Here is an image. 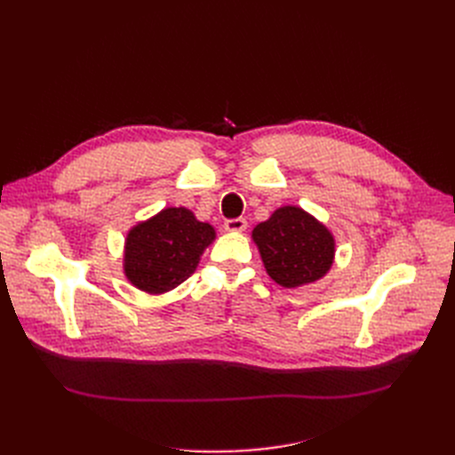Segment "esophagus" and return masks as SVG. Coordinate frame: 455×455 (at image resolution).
<instances>
[{
    "instance_id": "34e87169",
    "label": "esophagus",
    "mask_w": 455,
    "mask_h": 455,
    "mask_svg": "<svg viewBox=\"0 0 455 455\" xmlns=\"http://www.w3.org/2000/svg\"><path fill=\"white\" fill-rule=\"evenodd\" d=\"M224 228L228 231H233V233H239V231H244L246 229V220L244 218H229L224 222Z\"/></svg>"
}]
</instances>
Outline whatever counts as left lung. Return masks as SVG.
Here are the masks:
<instances>
[{
  "label": "left lung",
  "instance_id": "obj_1",
  "mask_svg": "<svg viewBox=\"0 0 455 455\" xmlns=\"http://www.w3.org/2000/svg\"><path fill=\"white\" fill-rule=\"evenodd\" d=\"M269 277L281 286L294 288L313 283L332 266L334 239L330 231L298 206H283L267 222L254 228Z\"/></svg>",
  "mask_w": 455,
  "mask_h": 455
}]
</instances>
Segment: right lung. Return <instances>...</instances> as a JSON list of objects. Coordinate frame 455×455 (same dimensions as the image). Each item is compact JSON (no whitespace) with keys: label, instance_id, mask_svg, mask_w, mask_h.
<instances>
[{"label":"right lung","instance_id":"1","mask_svg":"<svg viewBox=\"0 0 455 455\" xmlns=\"http://www.w3.org/2000/svg\"><path fill=\"white\" fill-rule=\"evenodd\" d=\"M212 239V226L199 222L191 211L164 209L127 235V279L149 294L172 291L191 277Z\"/></svg>","mask_w":455,"mask_h":455}]
</instances>
